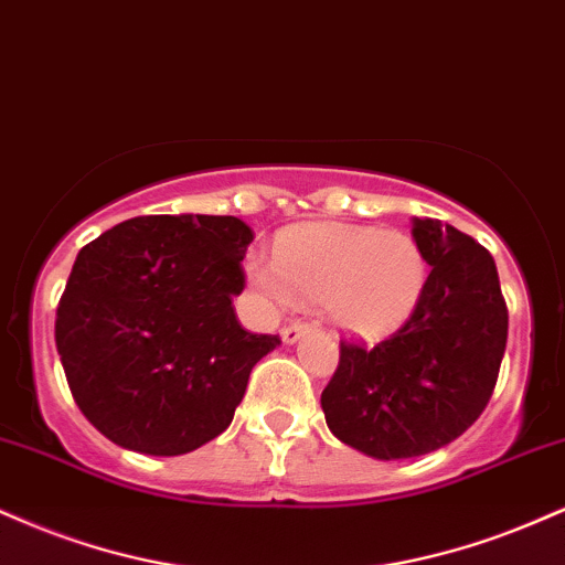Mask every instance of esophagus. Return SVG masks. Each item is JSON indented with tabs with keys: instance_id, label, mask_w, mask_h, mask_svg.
Returning <instances> with one entry per match:
<instances>
[{
	"instance_id": "1",
	"label": "esophagus",
	"mask_w": 565,
	"mask_h": 565,
	"mask_svg": "<svg viewBox=\"0 0 565 565\" xmlns=\"http://www.w3.org/2000/svg\"><path fill=\"white\" fill-rule=\"evenodd\" d=\"M310 329H312V323H305V321H295V323L284 326V329H281V339H284V344H295V342H300V337L308 334Z\"/></svg>"
}]
</instances>
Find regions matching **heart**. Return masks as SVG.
I'll list each match as a JSON object with an SVG mask.
<instances>
[{
  "mask_svg": "<svg viewBox=\"0 0 565 565\" xmlns=\"http://www.w3.org/2000/svg\"><path fill=\"white\" fill-rule=\"evenodd\" d=\"M247 276L276 305H323L342 334L382 339L416 312L429 263L405 231L305 223L278 239L276 263L253 260Z\"/></svg>",
  "mask_w": 565,
  "mask_h": 565,
  "instance_id": "obj_1",
  "label": "heart"
}]
</instances>
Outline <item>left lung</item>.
I'll use <instances>...</instances> for the list:
<instances>
[{
  "label": "left lung",
  "instance_id": "1",
  "mask_svg": "<svg viewBox=\"0 0 565 565\" xmlns=\"http://www.w3.org/2000/svg\"><path fill=\"white\" fill-rule=\"evenodd\" d=\"M431 265L403 329L376 348L342 342L321 394L331 434L376 460L434 452L458 439L492 397L508 342V308L492 255L434 217H413Z\"/></svg>",
  "mask_w": 565,
  "mask_h": 565
}]
</instances>
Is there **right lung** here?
Listing matches in <instances>:
<instances>
[{
	"label": "right lung",
	"mask_w": 565,
	"mask_h": 565,
	"mask_svg": "<svg viewBox=\"0 0 565 565\" xmlns=\"http://www.w3.org/2000/svg\"><path fill=\"white\" fill-rule=\"evenodd\" d=\"M253 239L234 215H141L81 249L54 342L94 429L145 455L192 452L228 429L255 363L281 344L231 308Z\"/></svg>",
	"instance_id": "add662e5"
}]
</instances>
